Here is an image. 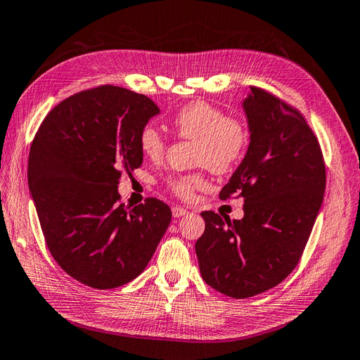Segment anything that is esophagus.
Masks as SVG:
<instances>
[{
	"label": "esophagus",
	"mask_w": 360,
	"mask_h": 360,
	"mask_svg": "<svg viewBox=\"0 0 360 360\" xmlns=\"http://www.w3.org/2000/svg\"><path fill=\"white\" fill-rule=\"evenodd\" d=\"M184 214H188V210L184 209V207H181V205H174L172 207V216L174 217H181Z\"/></svg>",
	"instance_id": "34e87169"
}]
</instances>
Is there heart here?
I'll return each instance as SVG.
<instances>
[{
  "label": "heart",
  "mask_w": 360,
  "mask_h": 360,
  "mask_svg": "<svg viewBox=\"0 0 360 360\" xmlns=\"http://www.w3.org/2000/svg\"><path fill=\"white\" fill-rule=\"evenodd\" d=\"M172 127L189 139H197V162L217 174L234 169L243 159L249 144V132L240 118L225 115V112L205 101H195L174 114ZM143 155L158 160L165 153L167 141L159 130L147 124L138 136ZM167 188L181 200H191L195 191L207 186L202 171L174 174L165 180Z\"/></svg>",
  "instance_id": "obj_1"
}]
</instances>
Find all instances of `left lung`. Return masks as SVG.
Returning <instances> with one entry per match:
<instances>
[{
	"instance_id": "8db88e82",
	"label": "left lung",
	"mask_w": 360,
	"mask_h": 360,
	"mask_svg": "<svg viewBox=\"0 0 360 360\" xmlns=\"http://www.w3.org/2000/svg\"><path fill=\"white\" fill-rule=\"evenodd\" d=\"M243 110L250 143L219 197H242L245 216L202 212L205 230L195 243L202 279L234 299L257 296L291 274L326 188L319 139L296 108L250 86Z\"/></svg>"
}]
</instances>
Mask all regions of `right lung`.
Listing matches in <instances>:
<instances>
[{
    "instance_id": "add662e5",
    "label": "right lung",
    "mask_w": 360,
    "mask_h": 360,
    "mask_svg": "<svg viewBox=\"0 0 360 360\" xmlns=\"http://www.w3.org/2000/svg\"><path fill=\"white\" fill-rule=\"evenodd\" d=\"M156 103L115 85L60 102L30 148L28 184L48 249L73 279L97 290L141 275L171 222L158 198L127 210L118 180L143 163L138 136Z\"/></svg>"
}]
</instances>
